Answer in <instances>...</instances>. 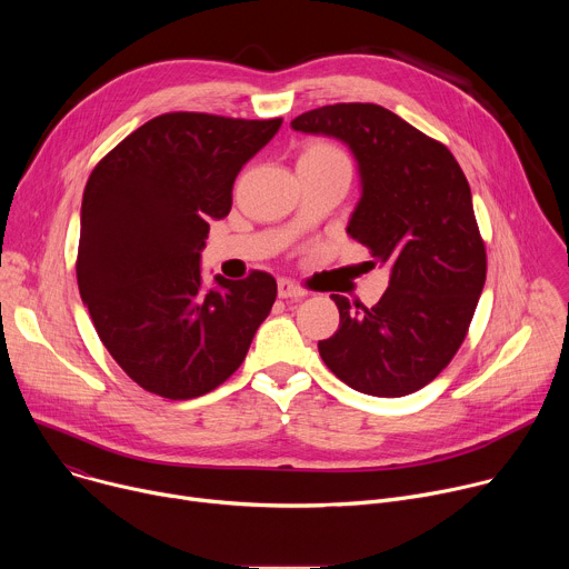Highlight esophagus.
<instances>
[{
    "instance_id": "1",
    "label": "esophagus",
    "mask_w": 569,
    "mask_h": 569,
    "mask_svg": "<svg viewBox=\"0 0 569 569\" xmlns=\"http://www.w3.org/2000/svg\"><path fill=\"white\" fill-rule=\"evenodd\" d=\"M277 288H279L281 299H301V297H306V290L301 286L288 281V279H281Z\"/></svg>"
}]
</instances>
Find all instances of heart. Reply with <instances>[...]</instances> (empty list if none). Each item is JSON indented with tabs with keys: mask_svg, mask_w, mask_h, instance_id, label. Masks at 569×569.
<instances>
[{
	"mask_svg": "<svg viewBox=\"0 0 569 569\" xmlns=\"http://www.w3.org/2000/svg\"><path fill=\"white\" fill-rule=\"evenodd\" d=\"M301 159H317V161H349V159L345 157V152H342L338 146L329 143V141H312V143H308V146L303 148V152H301Z\"/></svg>",
	"mask_w": 569,
	"mask_h": 569,
	"instance_id": "heart-1",
	"label": "heart"
}]
</instances>
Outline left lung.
<instances>
[{"label":"left lung","mask_w":569,"mask_h":569,"mask_svg":"<svg viewBox=\"0 0 569 569\" xmlns=\"http://www.w3.org/2000/svg\"><path fill=\"white\" fill-rule=\"evenodd\" d=\"M299 132L345 141L362 196L347 233L389 263L371 308L331 295L340 329L317 345L349 387L398 398L432 382L459 351L486 281V248L468 180L452 152L376 103H336L299 114Z\"/></svg>","instance_id":"1"}]
</instances>
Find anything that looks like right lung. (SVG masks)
I'll return each instance as SVG.
<instances>
[{
    "label": "right lung",
    "mask_w": 569,
    "mask_h": 569,
    "mask_svg": "<svg viewBox=\"0 0 569 569\" xmlns=\"http://www.w3.org/2000/svg\"><path fill=\"white\" fill-rule=\"evenodd\" d=\"M283 119L159 114L94 167L80 207L76 279L94 329L146 391L189 400L248 356L277 299L272 274L216 277L204 290L209 222L231 209L240 169Z\"/></svg>",
    "instance_id": "add662e5"
}]
</instances>
